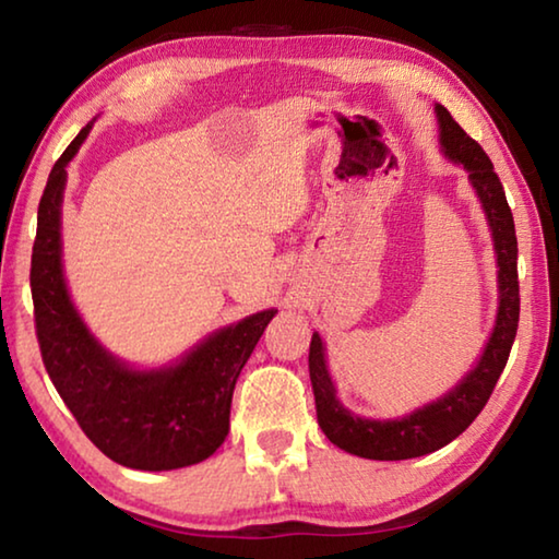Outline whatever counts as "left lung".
I'll list each match as a JSON object with an SVG mask.
<instances>
[{
    "instance_id": "8db88e82",
    "label": "left lung",
    "mask_w": 559,
    "mask_h": 559,
    "mask_svg": "<svg viewBox=\"0 0 559 559\" xmlns=\"http://www.w3.org/2000/svg\"><path fill=\"white\" fill-rule=\"evenodd\" d=\"M441 147L451 163L463 165L473 189L484 204L486 219L493 231L496 261H498V316L484 355L476 367L453 386L441 400L424 404L421 409L402 416V419H362L347 412L335 396V384L330 380L325 365V347L318 333L310 340V382H313L318 424L325 437L347 453L374 461H404L424 453L439 451L459 433L466 431L473 419L484 412L486 402L496 390L500 372L506 370L510 347L518 333L520 318V286H518V239L513 212H510L506 189L476 140L463 132L451 112L437 106Z\"/></svg>"
}]
</instances>
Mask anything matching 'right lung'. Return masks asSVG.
Returning <instances> with one entry per match:
<instances>
[{"mask_svg": "<svg viewBox=\"0 0 559 559\" xmlns=\"http://www.w3.org/2000/svg\"><path fill=\"white\" fill-rule=\"evenodd\" d=\"M91 126L56 159L39 202L29 281L44 367L83 433L108 459L138 471L192 466L229 433L236 380L276 310L216 330L159 370H132L103 349L75 313L61 266L66 165Z\"/></svg>", "mask_w": 559, "mask_h": 559, "instance_id": "obj_1", "label": "right lung"}]
</instances>
